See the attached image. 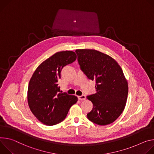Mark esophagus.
Instances as JSON below:
<instances>
[{"instance_id":"34e87169","label":"esophagus","mask_w":154,"mask_h":154,"mask_svg":"<svg viewBox=\"0 0 154 154\" xmlns=\"http://www.w3.org/2000/svg\"><path fill=\"white\" fill-rule=\"evenodd\" d=\"M78 99L79 100H84L86 99V95H82L81 96H78Z\"/></svg>"}]
</instances>
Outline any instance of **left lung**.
Masks as SVG:
<instances>
[{
    "label": "left lung",
    "instance_id": "8db88e82",
    "mask_svg": "<svg viewBox=\"0 0 154 154\" xmlns=\"http://www.w3.org/2000/svg\"><path fill=\"white\" fill-rule=\"evenodd\" d=\"M75 52L81 70L96 82L95 94L87 96L93 103L88 118L99 125L112 123L124 110L128 92L121 67L113 58L95 49H76Z\"/></svg>",
    "mask_w": 154,
    "mask_h": 154
}]
</instances>
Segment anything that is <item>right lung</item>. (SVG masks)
Instances as JSON below:
<instances>
[{"label": "right lung", "mask_w": 154, "mask_h": 154, "mask_svg": "<svg viewBox=\"0 0 154 154\" xmlns=\"http://www.w3.org/2000/svg\"><path fill=\"white\" fill-rule=\"evenodd\" d=\"M76 59L73 51L57 52L43 62L30 79L28 105L33 114L45 125H54L63 121L78 101L76 96L60 92L57 83L63 66Z\"/></svg>", "instance_id": "right-lung-1"}]
</instances>
